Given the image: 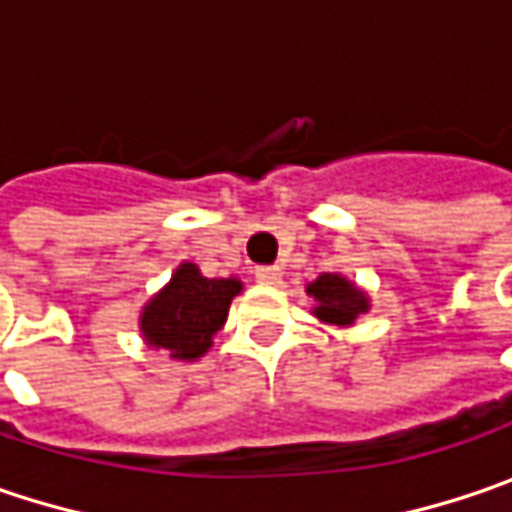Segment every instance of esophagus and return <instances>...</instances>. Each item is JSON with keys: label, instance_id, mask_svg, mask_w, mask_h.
Segmentation results:
<instances>
[{"label": "esophagus", "instance_id": "esophagus-1", "mask_svg": "<svg viewBox=\"0 0 512 512\" xmlns=\"http://www.w3.org/2000/svg\"><path fill=\"white\" fill-rule=\"evenodd\" d=\"M255 278L263 283V286H278L280 280H283V272H280L278 266H260L255 272Z\"/></svg>", "mask_w": 512, "mask_h": 512}]
</instances>
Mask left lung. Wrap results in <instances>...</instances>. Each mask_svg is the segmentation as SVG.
Here are the masks:
<instances>
[{"mask_svg": "<svg viewBox=\"0 0 512 512\" xmlns=\"http://www.w3.org/2000/svg\"><path fill=\"white\" fill-rule=\"evenodd\" d=\"M306 295L315 300L312 315L329 326H355L372 306L367 292L338 272H323L312 283H306Z\"/></svg>", "mask_w": 512, "mask_h": 512, "instance_id": "1", "label": "left lung"}]
</instances>
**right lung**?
I'll list each match as a JSON object with an SVG mask.
<instances>
[{"mask_svg":"<svg viewBox=\"0 0 512 512\" xmlns=\"http://www.w3.org/2000/svg\"><path fill=\"white\" fill-rule=\"evenodd\" d=\"M243 292L237 278H206L197 263L183 260L166 286L145 300L140 332L148 349H163L171 361H200Z\"/></svg>","mask_w":512,"mask_h":512,"instance_id":"add662e5","label":"right lung"}]
</instances>
